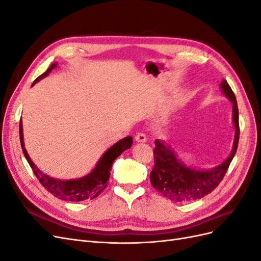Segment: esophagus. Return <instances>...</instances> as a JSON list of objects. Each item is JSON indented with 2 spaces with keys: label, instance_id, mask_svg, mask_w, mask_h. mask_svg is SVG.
<instances>
[{
  "label": "esophagus",
  "instance_id": "esophagus-1",
  "mask_svg": "<svg viewBox=\"0 0 261 261\" xmlns=\"http://www.w3.org/2000/svg\"><path fill=\"white\" fill-rule=\"evenodd\" d=\"M135 139L137 143H146L147 141V137L144 133H138L137 135L135 136Z\"/></svg>",
  "mask_w": 261,
  "mask_h": 261
}]
</instances>
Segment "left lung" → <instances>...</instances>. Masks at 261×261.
Wrapping results in <instances>:
<instances>
[{
    "label": "left lung",
    "instance_id": "1",
    "mask_svg": "<svg viewBox=\"0 0 261 261\" xmlns=\"http://www.w3.org/2000/svg\"><path fill=\"white\" fill-rule=\"evenodd\" d=\"M221 89L233 103V123L235 126L233 149L223 163L207 171L195 170L181 162L164 141L160 139L154 141V165L150 173V181L158 192L172 201H193L210 194L223 179L236 153L240 139L238 102L226 81L221 83Z\"/></svg>",
    "mask_w": 261,
    "mask_h": 261
}]
</instances>
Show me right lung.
Wrapping results in <instances>:
<instances>
[{
  "label": "right lung",
  "mask_w": 261,
  "mask_h": 261,
  "mask_svg": "<svg viewBox=\"0 0 261 261\" xmlns=\"http://www.w3.org/2000/svg\"><path fill=\"white\" fill-rule=\"evenodd\" d=\"M57 65L58 63H53L42 75L37 78L33 86L40 80H42V78L48 76L51 73V70L54 67H57ZM19 139L22 152L25 154L26 160L28 161L30 168L33 169L35 175L37 176L39 181H40L41 185L54 197L66 201H83L87 199H93L96 198L97 196H99V194H101V192L108 186V180L110 178V174H111L110 171L112 169V164L114 160L118 155H121L125 150L129 149L133 145L132 136L118 140L116 144H114L110 149H108L103 153V155L100 158L96 168H94L89 174H87L86 176L81 178L63 180L53 178L49 175L44 174V173L39 170L35 165V163L31 161L25 148V144H23L21 120L19 122Z\"/></svg>",
  "instance_id": "add662e5"
}]
</instances>
